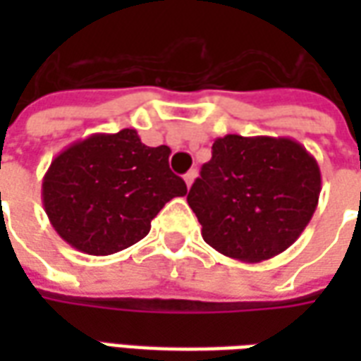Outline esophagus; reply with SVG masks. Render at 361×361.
Listing matches in <instances>:
<instances>
[{"label": "esophagus", "mask_w": 361, "mask_h": 361, "mask_svg": "<svg viewBox=\"0 0 361 361\" xmlns=\"http://www.w3.org/2000/svg\"><path fill=\"white\" fill-rule=\"evenodd\" d=\"M195 178H197V170H189V172L183 176V180H185V183H188V188H191V185H193Z\"/></svg>", "instance_id": "esophagus-1"}]
</instances>
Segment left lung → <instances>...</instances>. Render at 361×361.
Instances as JSON below:
<instances>
[{
  "instance_id": "left-lung-1",
  "label": "left lung",
  "mask_w": 361,
  "mask_h": 361,
  "mask_svg": "<svg viewBox=\"0 0 361 361\" xmlns=\"http://www.w3.org/2000/svg\"><path fill=\"white\" fill-rule=\"evenodd\" d=\"M321 193L315 158L290 137L226 135L212 142L188 195L211 247L243 263L288 250L310 224Z\"/></svg>"
}]
</instances>
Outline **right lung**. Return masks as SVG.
Wrapping results in <instances>:
<instances>
[{
    "mask_svg": "<svg viewBox=\"0 0 361 361\" xmlns=\"http://www.w3.org/2000/svg\"><path fill=\"white\" fill-rule=\"evenodd\" d=\"M166 145H142L135 129L94 133L51 160L44 211L61 240L89 255H111L149 234L150 222L188 185Z\"/></svg>",
    "mask_w": 361,
    "mask_h": 361,
    "instance_id": "add662e5",
    "label": "right lung"
}]
</instances>
